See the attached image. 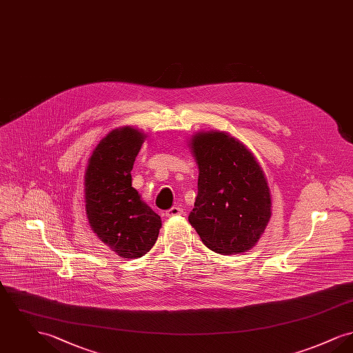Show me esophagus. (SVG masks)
<instances>
[{
	"mask_svg": "<svg viewBox=\"0 0 353 353\" xmlns=\"http://www.w3.org/2000/svg\"><path fill=\"white\" fill-rule=\"evenodd\" d=\"M181 214H184V209L180 206H173L167 210V217H176V216H181Z\"/></svg>",
	"mask_w": 353,
	"mask_h": 353,
	"instance_id": "esophagus-1",
	"label": "esophagus"
}]
</instances>
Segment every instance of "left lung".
Listing matches in <instances>:
<instances>
[{"instance_id":"8db88e82","label":"left lung","mask_w":353,"mask_h":353,"mask_svg":"<svg viewBox=\"0 0 353 353\" xmlns=\"http://www.w3.org/2000/svg\"><path fill=\"white\" fill-rule=\"evenodd\" d=\"M188 143L199 167L190 225L213 252L232 255L250 250L272 212L263 169L252 151L228 132L200 131Z\"/></svg>"}]
</instances>
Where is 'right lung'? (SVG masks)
<instances>
[{
	"instance_id": "obj_1",
	"label": "right lung",
	"mask_w": 353,
	"mask_h": 353,
	"mask_svg": "<svg viewBox=\"0 0 353 353\" xmlns=\"http://www.w3.org/2000/svg\"><path fill=\"white\" fill-rule=\"evenodd\" d=\"M147 134L131 125L105 134L84 172L85 214L91 230L119 256L136 259L150 252L161 219L132 186L131 170Z\"/></svg>"
}]
</instances>
